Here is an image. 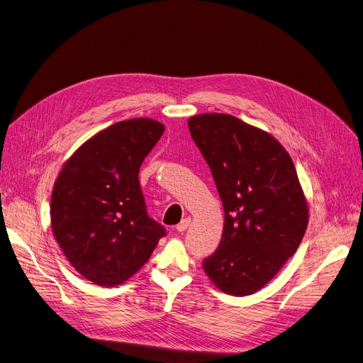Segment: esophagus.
Returning a JSON list of instances; mask_svg holds the SVG:
<instances>
[{
  "mask_svg": "<svg viewBox=\"0 0 363 363\" xmlns=\"http://www.w3.org/2000/svg\"><path fill=\"white\" fill-rule=\"evenodd\" d=\"M189 223H191V218H184L178 225H177V231L178 233H184L186 228L189 226Z\"/></svg>",
  "mask_w": 363,
  "mask_h": 363,
  "instance_id": "1",
  "label": "esophagus"
}]
</instances>
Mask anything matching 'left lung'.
<instances>
[{"mask_svg": "<svg viewBox=\"0 0 363 363\" xmlns=\"http://www.w3.org/2000/svg\"><path fill=\"white\" fill-rule=\"evenodd\" d=\"M222 200L225 225L203 269L219 290L250 296L297 250L308 228V204L290 155L269 133L231 114L188 119Z\"/></svg>", "mask_w": 363, "mask_h": 363, "instance_id": "8db88e82", "label": "left lung"}]
</instances>
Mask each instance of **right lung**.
Returning a JSON list of instances; mask_svg holds the SVG:
<instances>
[{
  "instance_id": "obj_1",
  "label": "right lung",
  "mask_w": 363,
  "mask_h": 363,
  "mask_svg": "<svg viewBox=\"0 0 363 363\" xmlns=\"http://www.w3.org/2000/svg\"><path fill=\"white\" fill-rule=\"evenodd\" d=\"M152 119L118 122L73 152L51 194V228L73 268L103 287L150 259L164 226L147 213L140 167L163 135Z\"/></svg>"
}]
</instances>
